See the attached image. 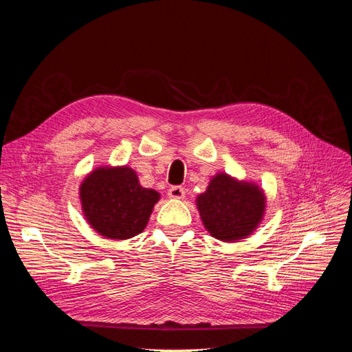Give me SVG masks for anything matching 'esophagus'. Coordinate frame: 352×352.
<instances>
[{
  "instance_id": "34e87169",
  "label": "esophagus",
  "mask_w": 352,
  "mask_h": 352,
  "mask_svg": "<svg viewBox=\"0 0 352 352\" xmlns=\"http://www.w3.org/2000/svg\"><path fill=\"white\" fill-rule=\"evenodd\" d=\"M168 197L173 199H182L185 197V189L182 186H172L168 189Z\"/></svg>"
}]
</instances>
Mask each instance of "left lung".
Listing matches in <instances>:
<instances>
[{"label": "left lung", "instance_id": "8db88e82", "mask_svg": "<svg viewBox=\"0 0 352 352\" xmlns=\"http://www.w3.org/2000/svg\"><path fill=\"white\" fill-rule=\"evenodd\" d=\"M197 206L211 236L233 242L257 229L264 216L265 198L254 184L238 182L226 173H219L197 198Z\"/></svg>", "mask_w": 352, "mask_h": 352}]
</instances>
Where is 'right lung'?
Returning <instances> with one entry per match:
<instances>
[{
	"instance_id": "obj_1",
	"label": "right lung",
	"mask_w": 352,
	"mask_h": 352,
	"mask_svg": "<svg viewBox=\"0 0 352 352\" xmlns=\"http://www.w3.org/2000/svg\"><path fill=\"white\" fill-rule=\"evenodd\" d=\"M160 194L140 185L131 167H100L80 185L83 214L94 230L110 239H129L141 233Z\"/></svg>"
}]
</instances>
